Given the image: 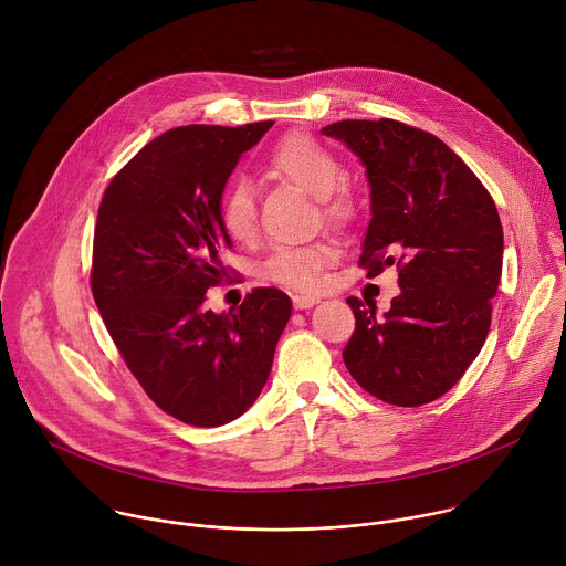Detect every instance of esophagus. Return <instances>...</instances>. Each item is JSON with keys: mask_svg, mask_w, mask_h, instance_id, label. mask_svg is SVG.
Returning a JSON list of instances; mask_svg holds the SVG:
<instances>
[{"mask_svg": "<svg viewBox=\"0 0 566 566\" xmlns=\"http://www.w3.org/2000/svg\"><path fill=\"white\" fill-rule=\"evenodd\" d=\"M317 302H319V297H315V295H304V293L293 295V306L295 308H311Z\"/></svg>", "mask_w": 566, "mask_h": 566, "instance_id": "esophagus-1", "label": "esophagus"}]
</instances>
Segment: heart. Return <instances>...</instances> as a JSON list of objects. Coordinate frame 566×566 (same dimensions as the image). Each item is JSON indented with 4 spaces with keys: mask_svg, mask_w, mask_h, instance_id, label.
Returning <instances> with one entry per match:
<instances>
[{
    "mask_svg": "<svg viewBox=\"0 0 566 566\" xmlns=\"http://www.w3.org/2000/svg\"><path fill=\"white\" fill-rule=\"evenodd\" d=\"M266 168L271 175L297 186L319 201V210L329 223L343 226L354 217L352 199L338 190L345 181V168L338 156L304 134L282 138L269 154ZM219 223L234 241H251L258 232V201L249 181H234L221 197ZM338 258V249L329 241H315L304 247H282L273 251L260 266V275L269 282L313 291L319 286L325 269Z\"/></svg>",
    "mask_w": 566,
    "mask_h": 566,
    "instance_id": "heart-1",
    "label": "heart"
}]
</instances>
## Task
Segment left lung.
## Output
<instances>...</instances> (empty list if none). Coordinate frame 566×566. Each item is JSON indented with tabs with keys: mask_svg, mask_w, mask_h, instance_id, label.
<instances>
[{
	"mask_svg": "<svg viewBox=\"0 0 566 566\" xmlns=\"http://www.w3.org/2000/svg\"><path fill=\"white\" fill-rule=\"evenodd\" d=\"M322 134L365 166L371 219L360 266L398 269L391 308L347 297L356 332L343 358L354 380L398 408L443 396L491 329L504 230L493 197L434 134L398 120H340Z\"/></svg>",
	"mask_w": 566,
	"mask_h": 566,
	"instance_id": "8db88e82",
	"label": "left lung"
}]
</instances>
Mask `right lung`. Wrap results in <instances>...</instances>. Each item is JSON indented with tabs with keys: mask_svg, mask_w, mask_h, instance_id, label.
I'll return each instance as SVG.
<instances>
[{
	"mask_svg": "<svg viewBox=\"0 0 566 566\" xmlns=\"http://www.w3.org/2000/svg\"><path fill=\"white\" fill-rule=\"evenodd\" d=\"M271 127L188 125L160 134L112 179L98 208L96 306L145 394L188 426L217 428L253 406L291 317L289 295L273 286L223 313L206 308L208 289L226 275V181Z\"/></svg>",
	"mask_w": 566,
	"mask_h": 566,
	"instance_id": "1",
	"label": "right lung"
}]
</instances>
